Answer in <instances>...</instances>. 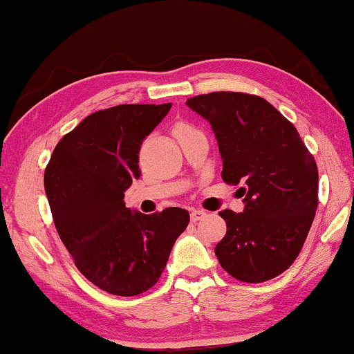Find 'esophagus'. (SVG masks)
Listing matches in <instances>:
<instances>
[{"instance_id": "obj_1", "label": "esophagus", "mask_w": 354, "mask_h": 354, "mask_svg": "<svg viewBox=\"0 0 354 354\" xmlns=\"http://www.w3.org/2000/svg\"><path fill=\"white\" fill-rule=\"evenodd\" d=\"M205 216H206V212L203 209H194L192 212H190V218H192V222H198Z\"/></svg>"}]
</instances>
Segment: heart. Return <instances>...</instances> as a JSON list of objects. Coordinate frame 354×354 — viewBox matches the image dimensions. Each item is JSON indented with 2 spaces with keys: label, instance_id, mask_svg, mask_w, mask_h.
Listing matches in <instances>:
<instances>
[{
  "label": "heart",
  "instance_id": "b5f03b06",
  "mask_svg": "<svg viewBox=\"0 0 354 354\" xmlns=\"http://www.w3.org/2000/svg\"><path fill=\"white\" fill-rule=\"evenodd\" d=\"M181 129H183V131H187V129H190V127L186 126V124H179V126L176 127V131H181Z\"/></svg>",
  "mask_w": 354,
  "mask_h": 354
}]
</instances>
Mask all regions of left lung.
<instances>
[{
	"label": "left lung",
	"instance_id": "obj_1",
	"mask_svg": "<svg viewBox=\"0 0 354 354\" xmlns=\"http://www.w3.org/2000/svg\"><path fill=\"white\" fill-rule=\"evenodd\" d=\"M209 121L222 179L243 184L244 212L223 209L227 234L216 245L221 266L260 283L293 265L318 206V168L296 127L266 99L217 91L186 102Z\"/></svg>",
	"mask_w": 354,
	"mask_h": 354
}]
</instances>
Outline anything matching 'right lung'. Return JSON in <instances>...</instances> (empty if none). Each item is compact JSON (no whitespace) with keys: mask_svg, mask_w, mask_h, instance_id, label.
Listing matches in <instances>:
<instances>
[{"mask_svg":"<svg viewBox=\"0 0 354 354\" xmlns=\"http://www.w3.org/2000/svg\"><path fill=\"white\" fill-rule=\"evenodd\" d=\"M171 104H122L94 111L59 140L44 187L61 241L78 271L106 293L154 287L173 244L189 225L183 207L132 212L124 192L138 179L143 140Z\"/></svg>","mask_w":354,"mask_h":354,"instance_id":"obj_1","label":"right lung"}]
</instances>
